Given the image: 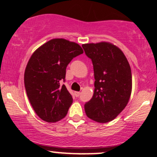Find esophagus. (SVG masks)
<instances>
[{
  "label": "esophagus",
  "mask_w": 157,
  "mask_h": 157,
  "mask_svg": "<svg viewBox=\"0 0 157 157\" xmlns=\"http://www.w3.org/2000/svg\"><path fill=\"white\" fill-rule=\"evenodd\" d=\"M74 94H75L76 97H79V96L80 95V92H75V93H74Z\"/></svg>",
  "instance_id": "34e87169"
}]
</instances>
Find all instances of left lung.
<instances>
[{
	"mask_svg": "<svg viewBox=\"0 0 157 157\" xmlns=\"http://www.w3.org/2000/svg\"><path fill=\"white\" fill-rule=\"evenodd\" d=\"M94 71V93L84 105L90 118L106 123L116 118L129 101L132 89L131 67L124 53L109 42L83 44Z\"/></svg>",
	"mask_w": 157,
	"mask_h": 157,
	"instance_id": "left-lung-1",
	"label": "left lung"
}]
</instances>
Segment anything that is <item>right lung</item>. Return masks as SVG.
I'll return each instance as SVG.
<instances>
[{
    "instance_id": "obj_1",
    "label": "right lung",
    "mask_w": 157,
    "mask_h": 157,
    "mask_svg": "<svg viewBox=\"0 0 157 157\" xmlns=\"http://www.w3.org/2000/svg\"><path fill=\"white\" fill-rule=\"evenodd\" d=\"M83 53L75 42L54 39L32 55L25 70V88L33 109L43 121L56 122L67 115L73 98L61 82L65 81L69 63Z\"/></svg>"
}]
</instances>
